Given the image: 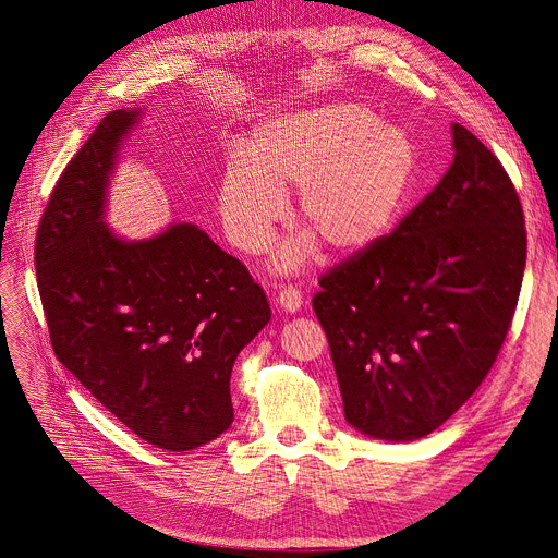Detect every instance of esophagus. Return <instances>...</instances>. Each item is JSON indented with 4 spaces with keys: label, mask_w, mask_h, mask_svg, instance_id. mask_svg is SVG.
<instances>
[{
    "label": "esophagus",
    "mask_w": 558,
    "mask_h": 558,
    "mask_svg": "<svg viewBox=\"0 0 558 558\" xmlns=\"http://www.w3.org/2000/svg\"><path fill=\"white\" fill-rule=\"evenodd\" d=\"M276 301H278V305H280L284 312H299V310H301V305H303V294L299 292L296 287L287 284V287H282V289H280L278 296H276Z\"/></svg>",
    "instance_id": "1"
}]
</instances>
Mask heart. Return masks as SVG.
<instances>
[{"mask_svg": "<svg viewBox=\"0 0 558 558\" xmlns=\"http://www.w3.org/2000/svg\"><path fill=\"white\" fill-rule=\"evenodd\" d=\"M413 168V141L365 105L330 102L269 120L246 141V163H230L221 178L226 234L239 251L259 253L284 216L280 193L296 189L301 228L332 253L362 251L390 230ZM311 238L284 248L278 269L305 262Z\"/></svg>", "mask_w": 558, "mask_h": 558, "instance_id": "1", "label": "heart"}]
</instances>
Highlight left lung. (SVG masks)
Instances as JSON below:
<instances>
[{
  "label": "left lung",
  "mask_w": 558,
  "mask_h": 558,
  "mask_svg": "<svg viewBox=\"0 0 558 558\" xmlns=\"http://www.w3.org/2000/svg\"><path fill=\"white\" fill-rule=\"evenodd\" d=\"M451 134L440 184L312 299L344 417L376 440L413 442L442 426L495 365L520 296L518 191L470 130L453 123Z\"/></svg>",
  "instance_id": "obj_1"
}]
</instances>
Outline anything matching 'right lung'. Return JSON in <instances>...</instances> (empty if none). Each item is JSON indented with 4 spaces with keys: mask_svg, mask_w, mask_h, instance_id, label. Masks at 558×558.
Here are the masks:
<instances>
[{
    "mask_svg": "<svg viewBox=\"0 0 558 558\" xmlns=\"http://www.w3.org/2000/svg\"><path fill=\"white\" fill-rule=\"evenodd\" d=\"M138 118L107 113L65 166L38 226L36 278L61 365L141 440L189 451L230 428L234 360L271 307L198 226L141 241L107 228L109 175Z\"/></svg>",
    "mask_w": 558,
    "mask_h": 558,
    "instance_id": "1",
    "label": "right lung"
}]
</instances>
